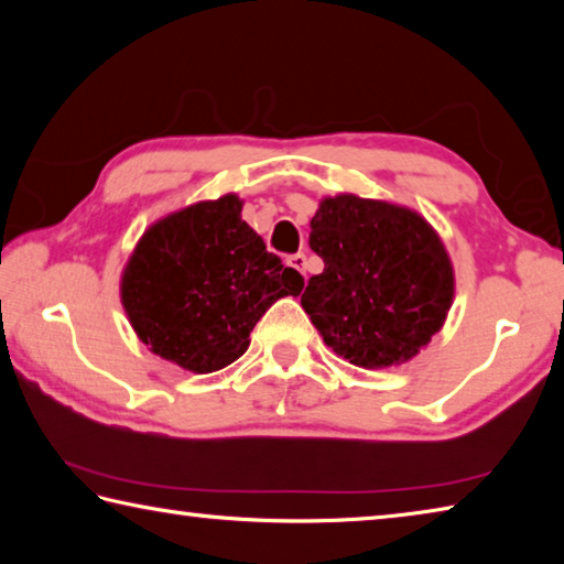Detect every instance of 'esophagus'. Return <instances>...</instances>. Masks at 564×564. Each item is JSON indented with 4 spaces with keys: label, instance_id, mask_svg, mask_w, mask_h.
Masks as SVG:
<instances>
[{
    "label": "esophagus",
    "instance_id": "obj_1",
    "mask_svg": "<svg viewBox=\"0 0 564 564\" xmlns=\"http://www.w3.org/2000/svg\"><path fill=\"white\" fill-rule=\"evenodd\" d=\"M289 265H291V269L299 271L301 275H305V256H303V253H293V256H289Z\"/></svg>",
    "mask_w": 564,
    "mask_h": 564
}]
</instances>
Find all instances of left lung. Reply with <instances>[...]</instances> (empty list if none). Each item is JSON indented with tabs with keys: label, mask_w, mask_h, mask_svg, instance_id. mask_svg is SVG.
I'll return each instance as SVG.
<instances>
[{
	"label": "left lung",
	"mask_w": 564,
	"mask_h": 564,
	"mask_svg": "<svg viewBox=\"0 0 564 564\" xmlns=\"http://www.w3.org/2000/svg\"><path fill=\"white\" fill-rule=\"evenodd\" d=\"M308 243L323 259L301 295L323 343L358 368L413 360L443 328L455 271L443 238L408 206L321 198Z\"/></svg>",
	"instance_id": "left-lung-1"
}]
</instances>
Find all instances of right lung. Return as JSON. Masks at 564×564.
Segmentation results:
<instances>
[{"label": "right lung", "mask_w": 564, "mask_h": 564, "mask_svg": "<svg viewBox=\"0 0 564 564\" xmlns=\"http://www.w3.org/2000/svg\"><path fill=\"white\" fill-rule=\"evenodd\" d=\"M226 194L151 224L121 273V305L151 352L191 373L241 358L259 318L303 275L265 251Z\"/></svg>", "instance_id": "1"}]
</instances>
